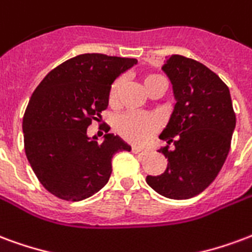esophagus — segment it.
<instances>
[{
	"label": "esophagus",
	"mask_w": 252,
	"mask_h": 252,
	"mask_svg": "<svg viewBox=\"0 0 252 252\" xmlns=\"http://www.w3.org/2000/svg\"><path fill=\"white\" fill-rule=\"evenodd\" d=\"M131 152H133L134 154H139V156H145V154L148 153L146 149L138 148V146H131Z\"/></svg>",
	"instance_id": "obj_1"
}]
</instances>
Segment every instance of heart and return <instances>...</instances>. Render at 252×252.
Segmentation results:
<instances>
[{
  "mask_svg": "<svg viewBox=\"0 0 252 252\" xmlns=\"http://www.w3.org/2000/svg\"><path fill=\"white\" fill-rule=\"evenodd\" d=\"M158 80H162V78L156 73H146L142 76V83L146 91L152 84ZM122 87H124V78L115 79L108 90V103H117ZM159 126H161V121L157 115L153 114H125L115 122L117 133L131 144H146L157 133Z\"/></svg>",
  "mask_w": 252,
  "mask_h": 252,
  "instance_id": "heart-1",
  "label": "heart"
}]
</instances>
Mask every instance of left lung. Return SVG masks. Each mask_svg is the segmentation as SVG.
<instances>
[{
	"mask_svg": "<svg viewBox=\"0 0 252 252\" xmlns=\"http://www.w3.org/2000/svg\"><path fill=\"white\" fill-rule=\"evenodd\" d=\"M162 69L173 84L177 103L159 135L168 142L158 150L168 158L166 170L148 176L146 183L168 199H190L219 174L231 148L236 117L227 84L204 64L172 55Z\"/></svg>",
	"mask_w": 252,
	"mask_h": 252,
	"instance_id": "8db88e82",
	"label": "left lung"
}]
</instances>
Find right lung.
Wrapping results in <instances>:
<instances>
[{
    "instance_id": "1",
    "label": "right lung",
    "mask_w": 252,
    "mask_h": 252,
    "mask_svg": "<svg viewBox=\"0 0 252 252\" xmlns=\"http://www.w3.org/2000/svg\"><path fill=\"white\" fill-rule=\"evenodd\" d=\"M135 63L84 53L53 68L36 87L23 118L24 149L49 193L67 201L87 199L107 184L114 154L130 152L114 134L102 144L90 139L87 127L107 108L111 83Z\"/></svg>"
}]
</instances>
